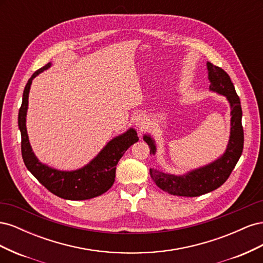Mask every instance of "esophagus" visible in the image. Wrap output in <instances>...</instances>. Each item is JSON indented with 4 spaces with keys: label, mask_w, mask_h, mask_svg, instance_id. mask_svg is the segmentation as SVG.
<instances>
[{
    "label": "esophagus",
    "mask_w": 263,
    "mask_h": 263,
    "mask_svg": "<svg viewBox=\"0 0 263 263\" xmlns=\"http://www.w3.org/2000/svg\"><path fill=\"white\" fill-rule=\"evenodd\" d=\"M135 123H136V126L138 128L142 129L145 128V126L147 124V117L144 114H138L136 117H135Z\"/></svg>",
    "instance_id": "1"
}]
</instances>
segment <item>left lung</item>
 <instances>
[{
  "label": "left lung",
  "instance_id": "8db88e82",
  "mask_svg": "<svg viewBox=\"0 0 263 263\" xmlns=\"http://www.w3.org/2000/svg\"><path fill=\"white\" fill-rule=\"evenodd\" d=\"M210 90L217 92L227 98L232 108L230 119V136L226 151L217 160L187 172L183 176L164 173L156 169H150V177L158 187L172 195L179 196H200L212 192L224 184L234 170L235 165L242 154L243 149V128L241 125L242 110L240 99L229 76L219 67L208 62ZM144 140L150 148V154H156L155 140L149 135H145Z\"/></svg>",
  "mask_w": 263,
  "mask_h": 263
}]
</instances>
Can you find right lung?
<instances>
[{"mask_svg": "<svg viewBox=\"0 0 263 263\" xmlns=\"http://www.w3.org/2000/svg\"><path fill=\"white\" fill-rule=\"evenodd\" d=\"M51 66L47 63L30 77L23 93L18 112V127L22 136V157L29 172L54 195L65 200L82 201L105 193L115 181L116 165L125 151L138 141L137 133L130 128L113 138L100 154L83 168L74 171H60L39 162L30 147L26 130L28 94L33 79Z\"/></svg>", "mask_w": 263, "mask_h": 263, "instance_id": "1", "label": "right lung"}]
</instances>
